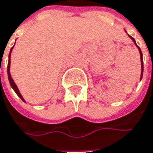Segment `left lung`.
<instances>
[{
    "label": "left lung",
    "instance_id": "1",
    "mask_svg": "<svg viewBox=\"0 0 153 153\" xmlns=\"http://www.w3.org/2000/svg\"><path fill=\"white\" fill-rule=\"evenodd\" d=\"M129 36V35H128ZM129 38L133 40V42L135 43V45L137 47V48H138V50H139V53H140V57H141V68H142V71H141V77H140V80L142 79V76H143V53H142V52H141V49H140V48L137 45V43H136V41H135V39H134V38H132L131 36H129Z\"/></svg>",
    "mask_w": 153,
    "mask_h": 153
}]
</instances>
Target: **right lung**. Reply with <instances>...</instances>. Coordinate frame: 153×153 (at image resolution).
<instances>
[{
  "instance_id": "add662e5",
  "label": "right lung",
  "mask_w": 153,
  "mask_h": 153,
  "mask_svg": "<svg viewBox=\"0 0 153 153\" xmlns=\"http://www.w3.org/2000/svg\"><path fill=\"white\" fill-rule=\"evenodd\" d=\"M14 47H12L11 49H10V53H11V51H12V49H13ZM10 55H9V62H8V76H9V81H10V84L11 87L13 88V90L16 91V93L18 95V97L23 100V101H25V100H24V98H23V96L21 95V93H20V91H19V90H18V88H17V86L16 85V84H15V82L13 81V79H12V77H11V76H10Z\"/></svg>"
}]
</instances>
